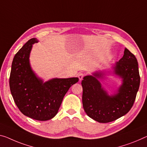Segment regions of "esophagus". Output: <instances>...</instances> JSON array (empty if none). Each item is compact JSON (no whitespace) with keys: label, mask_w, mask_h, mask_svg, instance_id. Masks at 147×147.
Masks as SVG:
<instances>
[{"label":"esophagus","mask_w":147,"mask_h":147,"mask_svg":"<svg viewBox=\"0 0 147 147\" xmlns=\"http://www.w3.org/2000/svg\"><path fill=\"white\" fill-rule=\"evenodd\" d=\"M84 76H85V74L83 73V72H80V73L78 74V78H79V79H80V81L83 80V77Z\"/></svg>","instance_id":"obj_1"}]
</instances>
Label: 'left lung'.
<instances>
[{
  "label": "left lung",
  "mask_w": 147,
  "mask_h": 147,
  "mask_svg": "<svg viewBox=\"0 0 147 147\" xmlns=\"http://www.w3.org/2000/svg\"><path fill=\"white\" fill-rule=\"evenodd\" d=\"M115 73L123 78L119 92L109 96L101 88L96 77L85 76L81 81L82 102L85 112L90 118L100 123H108L124 116L134 105L140 85L138 62L136 57L125 49L124 55L116 64Z\"/></svg>",
  "instance_id": "8db88e82"
}]
</instances>
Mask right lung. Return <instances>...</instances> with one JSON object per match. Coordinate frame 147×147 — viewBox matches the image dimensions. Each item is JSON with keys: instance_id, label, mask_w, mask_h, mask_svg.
Listing matches in <instances>:
<instances>
[{"instance_id": "right-lung-1", "label": "right lung", "mask_w": 147, "mask_h": 147, "mask_svg": "<svg viewBox=\"0 0 147 147\" xmlns=\"http://www.w3.org/2000/svg\"><path fill=\"white\" fill-rule=\"evenodd\" d=\"M31 39L16 54L12 64L9 85L13 100L22 114L39 121L56 116L63 98L78 78L53 79L46 83L38 79L31 70L29 56L32 44Z\"/></svg>"}]
</instances>
